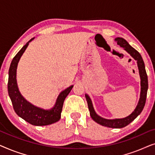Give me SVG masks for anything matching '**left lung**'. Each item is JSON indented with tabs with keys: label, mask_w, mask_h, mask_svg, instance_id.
<instances>
[{
	"label": "left lung",
	"mask_w": 155,
	"mask_h": 155,
	"mask_svg": "<svg viewBox=\"0 0 155 155\" xmlns=\"http://www.w3.org/2000/svg\"><path fill=\"white\" fill-rule=\"evenodd\" d=\"M115 41H117V44L118 45L121 46L126 51L128 54H130V56L133 57L135 60L137 61V66H138L139 69V73L141 79V92H140V98L138 104H137V107L135 108L134 111L130 114V116H127L126 118H116V119H112V120H108L105 119L100 117V116L97 115L95 113L94 108H93L92 101L90 98V97L87 94H85V97L87 101V105L89 110L90 112L91 117L94 121H96L97 124L101 125L103 126L109 127V128H121L124 127L128 126L129 124H130L143 111L144 107H145V102H146V97H147V92L148 89V80H147V73L145 71V63L142 58L141 55L140 53L133 48L126 40L123 38L118 37L115 39Z\"/></svg>",
	"instance_id": "obj_1"
}]
</instances>
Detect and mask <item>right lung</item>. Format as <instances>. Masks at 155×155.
Here are the masks:
<instances>
[{
    "label": "right lung",
    "mask_w": 155,
    "mask_h": 155,
    "mask_svg": "<svg viewBox=\"0 0 155 155\" xmlns=\"http://www.w3.org/2000/svg\"><path fill=\"white\" fill-rule=\"evenodd\" d=\"M34 39L35 38L29 40L19 51V52L12 59L9 68V73H8L9 76H8V91L12 106H13V109L19 116L34 126H47L60 120L63 102H64L65 97L71 91L73 85L69 87L61 92L57 98L56 104L51 110H44L35 107L29 103L21 95L20 92H19L18 84H17V67H18V63L20 61V57L22 56V54L27 48L29 42H30Z\"/></svg>",
    "instance_id": "1"
}]
</instances>
